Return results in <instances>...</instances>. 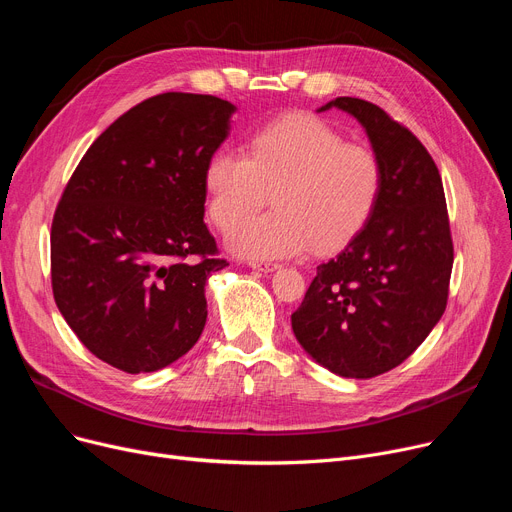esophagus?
Here are the masks:
<instances>
[{"mask_svg":"<svg viewBox=\"0 0 512 512\" xmlns=\"http://www.w3.org/2000/svg\"><path fill=\"white\" fill-rule=\"evenodd\" d=\"M250 266H252L254 271H262V273H273V271L281 269L277 262H258V260H252Z\"/></svg>","mask_w":512,"mask_h":512,"instance_id":"34e87169","label":"esophagus"}]
</instances>
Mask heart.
Here are the masks:
<instances>
[{"instance_id": "b5f03b06", "label": "heart", "mask_w": 512, "mask_h": 512, "mask_svg": "<svg viewBox=\"0 0 512 512\" xmlns=\"http://www.w3.org/2000/svg\"><path fill=\"white\" fill-rule=\"evenodd\" d=\"M381 181L371 148L310 114L271 120L250 137L246 156L218 150L204 170L212 221L234 225L227 246L260 260L344 248L369 223ZM271 192L276 210L250 217Z\"/></svg>"}]
</instances>
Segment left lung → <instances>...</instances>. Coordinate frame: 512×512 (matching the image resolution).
I'll return each mask as SVG.
<instances>
[{
  "label": "left lung",
  "mask_w": 512,
  "mask_h": 512,
  "mask_svg": "<svg viewBox=\"0 0 512 512\" xmlns=\"http://www.w3.org/2000/svg\"><path fill=\"white\" fill-rule=\"evenodd\" d=\"M367 131L381 162V193L364 229L316 266L291 329L339 377L396 369L442 319L454 262L440 170L425 145L379 106L335 97Z\"/></svg>",
  "instance_id": "left-lung-1"
}]
</instances>
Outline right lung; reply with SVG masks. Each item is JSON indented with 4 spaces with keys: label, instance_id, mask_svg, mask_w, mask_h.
Masks as SVG:
<instances>
[{
    "label": "right lung",
    "instance_id": "right-lung-1",
    "mask_svg": "<svg viewBox=\"0 0 512 512\" xmlns=\"http://www.w3.org/2000/svg\"><path fill=\"white\" fill-rule=\"evenodd\" d=\"M235 106L150 97L97 137L52 223V289L83 346L137 375L168 367L206 325V281L225 269L204 223V170Z\"/></svg>",
    "mask_w": 512,
    "mask_h": 512
}]
</instances>
